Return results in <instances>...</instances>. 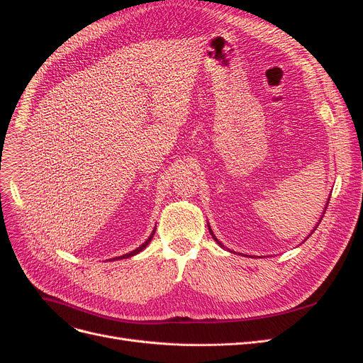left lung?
Wrapping results in <instances>:
<instances>
[{
	"mask_svg": "<svg viewBox=\"0 0 363 363\" xmlns=\"http://www.w3.org/2000/svg\"><path fill=\"white\" fill-rule=\"evenodd\" d=\"M328 201H330V200H328ZM325 211H327V206H325ZM322 218H323V215H322ZM322 218H320V219H322ZM319 222H320V220H319ZM319 222H318V225H319ZM318 225H316V226H315V230H316V228H318ZM207 228H208V233H211V235H212V237H213V238H215V241H216V242H218V244H219V245H220V247H222V249H225V247H223V244H222V242H220V241H219V240H218V238H216V237H215V234H213V231H212V230H211V225H208V223H207ZM315 230H313V231H315ZM313 231H312V233H313ZM312 233H311V234H312ZM226 250H230V249H226ZM230 252H231V250H230ZM231 253H234V252H231Z\"/></svg>",
	"mask_w": 363,
	"mask_h": 363,
	"instance_id": "8db88e82",
	"label": "left lung"
}]
</instances>
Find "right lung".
<instances>
[{"instance_id": "right-lung-1", "label": "right lung", "mask_w": 363, "mask_h": 363, "mask_svg": "<svg viewBox=\"0 0 363 363\" xmlns=\"http://www.w3.org/2000/svg\"><path fill=\"white\" fill-rule=\"evenodd\" d=\"M155 233H156V228H155V230H152V233L150 234V237L138 247V249H135V250H133V252H130V253H126V255H123V256H119V257H113V260H121V259H128V257H132V256H135V255H138L140 252H143L144 249H145V247L148 245V242L152 240V237H155ZM111 260V259H110Z\"/></svg>"}]
</instances>
